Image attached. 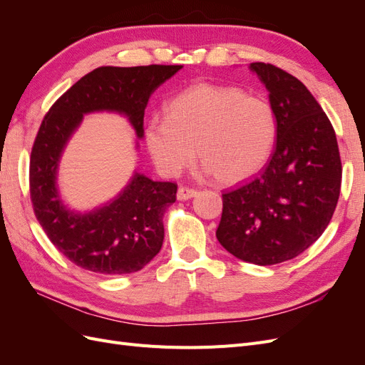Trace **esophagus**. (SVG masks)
Wrapping results in <instances>:
<instances>
[{"label": "esophagus", "instance_id": "obj_1", "mask_svg": "<svg viewBox=\"0 0 365 365\" xmlns=\"http://www.w3.org/2000/svg\"><path fill=\"white\" fill-rule=\"evenodd\" d=\"M197 192L195 189H189V187H184L181 185L178 189V193H176V196H178L180 201H185V200H190V197H193Z\"/></svg>", "mask_w": 365, "mask_h": 365}]
</instances>
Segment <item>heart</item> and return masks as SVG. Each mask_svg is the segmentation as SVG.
Listing matches in <instances>:
<instances>
[{"mask_svg": "<svg viewBox=\"0 0 365 365\" xmlns=\"http://www.w3.org/2000/svg\"><path fill=\"white\" fill-rule=\"evenodd\" d=\"M145 140L164 175L178 176L200 153L219 182L239 184L267 164L277 140V117L264 97L196 83L172 98L164 120L149 121Z\"/></svg>", "mask_w": 365, "mask_h": 365, "instance_id": "heart-1", "label": "heart"}]
</instances>
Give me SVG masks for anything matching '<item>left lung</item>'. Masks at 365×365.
<instances>
[{"label":"left lung","instance_id":"8db88e82","mask_svg":"<svg viewBox=\"0 0 365 365\" xmlns=\"http://www.w3.org/2000/svg\"><path fill=\"white\" fill-rule=\"evenodd\" d=\"M250 68L269 91L277 143L259 173L222 192L216 237L237 259L267 267L297 257L323 235L342 168L335 129L311 91L275 65Z\"/></svg>","mask_w":365,"mask_h":365}]
</instances>
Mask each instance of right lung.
<instances>
[{
  "mask_svg": "<svg viewBox=\"0 0 365 365\" xmlns=\"http://www.w3.org/2000/svg\"><path fill=\"white\" fill-rule=\"evenodd\" d=\"M182 65L98 67L65 91L43 115L31 148L30 200L42 230L65 257L97 274H130L157 256L163 245V216L178 185L135 173L115 201L77 215L61 202L56 169L65 143L83 114L117 111L129 117L137 135L150 94Z\"/></svg>",
  "mask_w": 365,
  "mask_h": 365,
  "instance_id": "obj_1",
  "label": "right lung"
}]
</instances>
